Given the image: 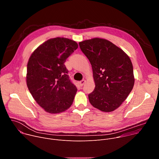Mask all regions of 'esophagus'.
I'll use <instances>...</instances> for the list:
<instances>
[{"mask_svg": "<svg viewBox=\"0 0 159 159\" xmlns=\"http://www.w3.org/2000/svg\"><path fill=\"white\" fill-rule=\"evenodd\" d=\"M85 80H81V81L79 82V85H80V86H82V85H84V84H85Z\"/></svg>", "mask_w": 159, "mask_h": 159, "instance_id": "esophagus-1", "label": "esophagus"}]
</instances>
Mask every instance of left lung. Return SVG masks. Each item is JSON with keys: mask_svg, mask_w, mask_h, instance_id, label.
Instances as JSON below:
<instances>
[{"mask_svg": "<svg viewBox=\"0 0 159 159\" xmlns=\"http://www.w3.org/2000/svg\"><path fill=\"white\" fill-rule=\"evenodd\" d=\"M79 44L92 65L95 88L88 96L90 103L103 112L115 111L126 100L134 85L129 57L105 39L95 38Z\"/></svg>", "mask_w": 159, "mask_h": 159, "instance_id": "left-lung-1", "label": "left lung"}]
</instances>
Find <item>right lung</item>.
Segmentation results:
<instances>
[{
	"label": "right lung",
	"instance_id": "1",
	"mask_svg": "<svg viewBox=\"0 0 159 159\" xmlns=\"http://www.w3.org/2000/svg\"><path fill=\"white\" fill-rule=\"evenodd\" d=\"M78 44L65 38L50 39L33 52L27 65L26 84L36 102L47 112L69 109L77 91L64 65Z\"/></svg>",
	"mask_w": 159,
	"mask_h": 159
}]
</instances>
